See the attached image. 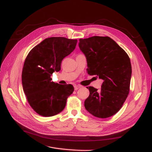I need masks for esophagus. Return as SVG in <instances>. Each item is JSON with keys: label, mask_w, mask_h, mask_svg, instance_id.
<instances>
[{"label": "esophagus", "mask_w": 152, "mask_h": 152, "mask_svg": "<svg viewBox=\"0 0 152 152\" xmlns=\"http://www.w3.org/2000/svg\"><path fill=\"white\" fill-rule=\"evenodd\" d=\"M80 88H81V86L80 85H75V90H78Z\"/></svg>", "instance_id": "34e87169"}]
</instances>
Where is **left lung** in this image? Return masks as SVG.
Here are the masks:
<instances>
[{
  "instance_id": "obj_1",
  "label": "left lung",
  "mask_w": 152,
  "mask_h": 152,
  "mask_svg": "<svg viewBox=\"0 0 152 152\" xmlns=\"http://www.w3.org/2000/svg\"><path fill=\"white\" fill-rule=\"evenodd\" d=\"M79 47L87 60V73L103 80L100 90L86 87L90 95L85 101V109L97 118H109L121 109L129 95L132 74L130 58L107 36L80 39Z\"/></svg>"
}]
</instances>
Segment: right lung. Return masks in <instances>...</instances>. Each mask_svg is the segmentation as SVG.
Here are the masks:
<instances>
[{
  "label": "right lung",
  "mask_w": 152,
  "mask_h": 152,
  "mask_svg": "<svg viewBox=\"0 0 152 152\" xmlns=\"http://www.w3.org/2000/svg\"><path fill=\"white\" fill-rule=\"evenodd\" d=\"M77 41L64 37L46 38L26 57L21 75L23 88L30 106L39 115L59 113L73 92L72 85L54 83L51 75L60 70L62 60L75 49Z\"/></svg>",
  "instance_id": "add662e5"
}]
</instances>
